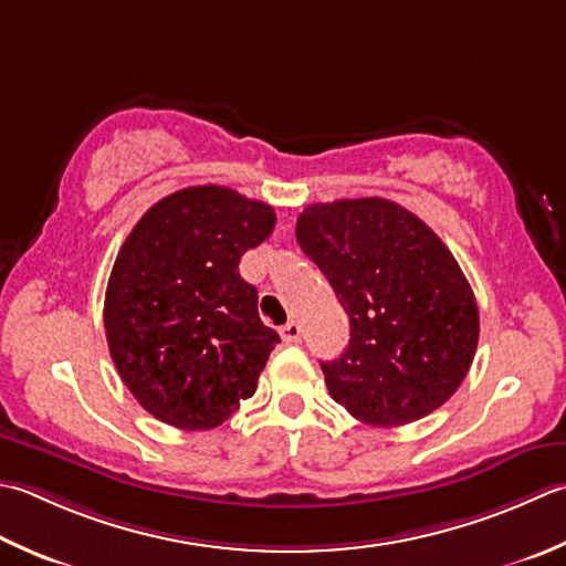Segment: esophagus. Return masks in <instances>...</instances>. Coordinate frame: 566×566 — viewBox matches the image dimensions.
I'll use <instances>...</instances> for the list:
<instances>
[{"label":"esophagus","mask_w":566,"mask_h":566,"mask_svg":"<svg viewBox=\"0 0 566 566\" xmlns=\"http://www.w3.org/2000/svg\"><path fill=\"white\" fill-rule=\"evenodd\" d=\"M280 334H282L284 343H296L298 338H302V326H298L296 321H286V324L280 328Z\"/></svg>","instance_id":"obj_1"}]
</instances>
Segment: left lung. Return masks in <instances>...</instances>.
<instances>
[{
    "instance_id": "left-lung-1",
    "label": "left lung",
    "mask_w": 566,
    "mask_h": 566,
    "mask_svg": "<svg viewBox=\"0 0 566 566\" xmlns=\"http://www.w3.org/2000/svg\"><path fill=\"white\" fill-rule=\"evenodd\" d=\"M296 242L350 318L348 348L321 370L370 427H402L459 390L479 346V306L437 232L387 198L306 206Z\"/></svg>"
}]
</instances>
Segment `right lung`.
<instances>
[{
  "instance_id": "add662e5",
  "label": "right lung",
  "mask_w": 566,
  "mask_h": 566,
  "mask_svg": "<svg viewBox=\"0 0 566 566\" xmlns=\"http://www.w3.org/2000/svg\"><path fill=\"white\" fill-rule=\"evenodd\" d=\"M274 220L272 206L208 184L161 198L127 235L105 292L107 346L161 422L213 429L258 390L280 336L238 264Z\"/></svg>"
}]
</instances>
